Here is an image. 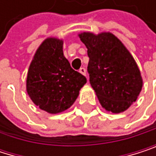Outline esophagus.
I'll list each match as a JSON object with an SVG mask.
<instances>
[{
  "instance_id": "esophagus-1",
  "label": "esophagus",
  "mask_w": 156,
  "mask_h": 156,
  "mask_svg": "<svg viewBox=\"0 0 156 156\" xmlns=\"http://www.w3.org/2000/svg\"><path fill=\"white\" fill-rule=\"evenodd\" d=\"M79 72H80V73H82L83 75L86 76V70H85L84 68H81V69L79 70Z\"/></svg>"
}]
</instances>
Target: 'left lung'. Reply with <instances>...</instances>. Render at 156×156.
<instances>
[{"mask_svg": "<svg viewBox=\"0 0 156 156\" xmlns=\"http://www.w3.org/2000/svg\"><path fill=\"white\" fill-rule=\"evenodd\" d=\"M78 36L87 48L90 83L102 108L115 114L127 110L143 88L134 58L110 32H83Z\"/></svg>", "mask_w": 156, "mask_h": 156, "instance_id": "left-lung-1", "label": "left lung"}]
</instances>
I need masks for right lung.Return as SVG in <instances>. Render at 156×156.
Here are the masks:
<instances>
[{"instance_id":"right-lung-1","label":"right lung","mask_w":156,"mask_h":156,"mask_svg":"<svg viewBox=\"0 0 156 156\" xmlns=\"http://www.w3.org/2000/svg\"><path fill=\"white\" fill-rule=\"evenodd\" d=\"M62 48V39L46 38L37 49L27 72L29 97L40 109L50 114L71 108L86 83V78L71 67Z\"/></svg>"}]
</instances>
